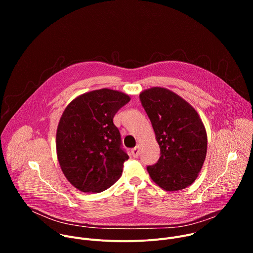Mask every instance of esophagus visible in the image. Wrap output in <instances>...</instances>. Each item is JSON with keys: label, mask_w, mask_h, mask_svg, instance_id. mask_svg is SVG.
Returning <instances> with one entry per match:
<instances>
[{"label": "esophagus", "mask_w": 253, "mask_h": 253, "mask_svg": "<svg viewBox=\"0 0 253 253\" xmlns=\"http://www.w3.org/2000/svg\"><path fill=\"white\" fill-rule=\"evenodd\" d=\"M131 154H132V156H133L134 158L138 157V155H139V147L136 146L135 148H133V149L131 150Z\"/></svg>", "instance_id": "obj_1"}]
</instances>
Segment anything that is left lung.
Returning <instances> with one entry per match:
<instances>
[{
  "mask_svg": "<svg viewBox=\"0 0 253 253\" xmlns=\"http://www.w3.org/2000/svg\"><path fill=\"white\" fill-rule=\"evenodd\" d=\"M159 144L161 156L147 171L165 191L191 185L199 175L207 152L205 126L194 108L182 97L163 87L140 93Z\"/></svg>",
  "mask_w": 253,
  "mask_h": 253,
  "instance_id": "obj_1",
  "label": "left lung"
}]
</instances>
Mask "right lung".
Listing matches in <instances>:
<instances>
[{"instance_id": "1", "label": "right lung", "mask_w": 253, "mask_h": 253, "mask_svg": "<svg viewBox=\"0 0 253 253\" xmlns=\"http://www.w3.org/2000/svg\"><path fill=\"white\" fill-rule=\"evenodd\" d=\"M130 99L104 88L79 95L65 108L56 134L57 157L63 174L78 190L102 192L121 177L129 156L121 148L113 118Z\"/></svg>"}]
</instances>
